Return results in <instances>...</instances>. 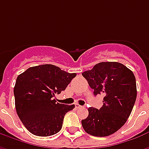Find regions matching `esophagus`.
<instances>
[{
    "label": "esophagus",
    "instance_id": "1",
    "mask_svg": "<svg viewBox=\"0 0 149 149\" xmlns=\"http://www.w3.org/2000/svg\"><path fill=\"white\" fill-rule=\"evenodd\" d=\"M75 106H76V108H77V109H81V108H82V106H81V105H80V104H77Z\"/></svg>",
    "mask_w": 149,
    "mask_h": 149
}]
</instances>
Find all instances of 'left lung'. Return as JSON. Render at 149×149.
Here are the masks:
<instances>
[{
	"mask_svg": "<svg viewBox=\"0 0 149 149\" xmlns=\"http://www.w3.org/2000/svg\"><path fill=\"white\" fill-rule=\"evenodd\" d=\"M82 76L94 90L102 94L100 109L88 108V116L82 120L84 131L94 136H107L118 131L129 117L136 99L133 72L119 62H100Z\"/></svg>",
	"mask_w": 149,
	"mask_h": 149,
	"instance_id": "8db88e82",
	"label": "left lung"
}]
</instances>
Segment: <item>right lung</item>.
Instances as JSON below:
<instances>
[{
  "mask_svg": "<svg viewBox=\"0 0 149 149\" xmlns=\"http://www.w3.org/2000/svg\"><path fill=\"white\" fill-rule=\"evenodd\" d=\"M77 76L52 65L29 68L17 78L15 106L19 118L31 133L49 136L62 128L65 115L74 109L56 102L54 98Z\"/></svg>",
  "mask_w": 149,
  "mask_h": 149,
  "instance_id": "right-lung-1",
  "label": "right lung"
}]
</instances>
